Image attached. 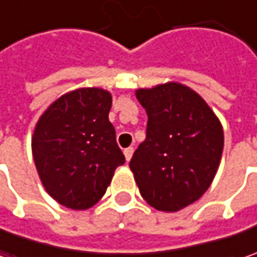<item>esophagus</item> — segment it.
Instances as JSON below:
<instances>
[{
	"mask_svg": "<svg viewBox=\"0 0 257 257\" xmlns=\"http://www.w3.org/2000/svg\"><path fill=\"white\" fill-rule=\"evenodd\" d=\"M133 153H134L133 147H127V149H124V156H125V160H127V162L132 159Z\"/></svg>",
	"mask_w": 257,
	"mask_h": 257,
	"instance_id": "34e87169",
	"label": "esophagus"
}]
</instances>
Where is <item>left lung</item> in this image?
Segmentation results:
<instances>
[{"mask_svg": "<svg viewBox=\"0 0 257 257\" xmlns=\"http://www.w3.org/2000/svg\"><path fill=\"white\" fill-rule=\"evenodd\" d=\"M149 117L146 140L130 160L143 199L162 212H177L199 200L219 169L223 127L194 90L180 83L139 88Z\"/></svg>", "mask_w": 257, "mask_h": 257, "instance_id": "1", "label": "left lung"}]
</instances>
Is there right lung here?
Returning <instances> with one entry per match:
<instances>
[{
	"label": "right lung",
	"mask_w": 257,
	"mask_h": 257,
	"mask_svg": "<svg viewBox=\"0 0 257 257\" xmlns=\"http://www.w3.org/2000/svg\"><path fill=\"white\" fill-rule=\"evenodd\" d=\"M110 108L107 90L77 88L57 98L37 121L31 140L37 172L47 193L68 209L93 207L125 162L108 121Z\"/></svg>",
	"instance_id": "1"
}]
</instances>
